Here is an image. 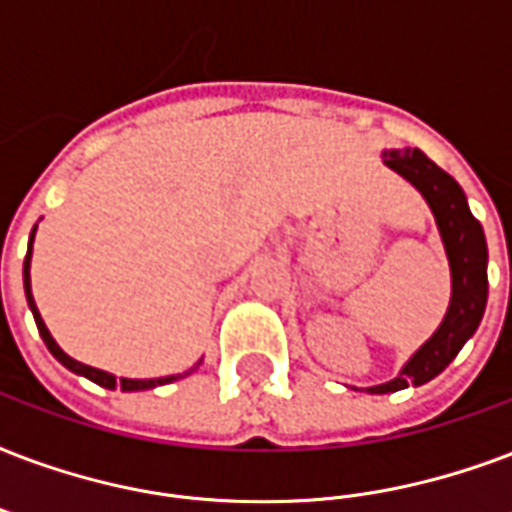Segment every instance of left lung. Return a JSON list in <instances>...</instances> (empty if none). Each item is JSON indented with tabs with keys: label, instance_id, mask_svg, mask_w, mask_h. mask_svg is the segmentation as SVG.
Segmentation results:
<instances>
[{
	"label": "left lung",
	"instance_id": "left-lung-1",
	"mask_svg": "<svg viewBox=\"0 0 512 512\" xmlns=\"http://www.w3.org/2000/svg\"><path fill=\"white\" fill-rule=\"evenodd\" d=\"M384 163L397 174H403L427 198V204L435 212L440 236L446 244L448 263H451V306L438 333L413 354L411 362L400 370V376L381 386H370V395L397 392L408 384L421 386L427 384L429 378L443 373L467 343V338L478 330L483 311H486V298H489L486 236H483L481 222L470 212L464 190L456 185V179L440 169L438 163L429 161L421 150L384 152Z\"/></svg>",
	"mask_w": 512,
	"mask_h": 512
}]
</instances>
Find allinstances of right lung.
<instances>
[{
	"instance_id": "obj_1",
	"label": "right lung",
	"mask_w": 512,
	"mask_h": 512,
	"mask_svg": "<svg viewBox=\"0 0 512 512\" xmlns=\"http://www.w3.org/2000/svg\"><path fill=\"white\" fill-rule=\"evenodd\" d=\"M34 230H37V225L31 228L29 252H26V260H23V287H26V300H29V308H31V314H34V322H37L39 335H42V341H45V346H48V349H50V354H53V357H56V360L61 362V365H66V368L72 370V373H77V376L91 378L93 384L104 386V389H115V386H120L123 392H142V389H152V386L171 384V381H177V378H182V376H166V378H117V376H112V373H104V370H96V368H91V365H83V362L72 360L69 354H64V351L58 349V343L53 341V335L48 333V327H45V322H42V317H39L37 306H34V298H31L29 263H31V241H34ZM187 373H193V370H187ZM187 373H185V376H187Z\"/></svg>"
}]
</instances>
